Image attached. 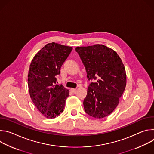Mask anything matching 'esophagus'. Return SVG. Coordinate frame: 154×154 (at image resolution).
Wrapping results in <instances>:
<instances>
[{
	"mask_svg": "<svg viewBox=\"0 0 154 154\" xmlns=\"http://www.w3.org/2000/svg\"><path fill=\"white\" fill-rule=\"evenodd\" d=\"M71 91L72 92V93H75L76 91V89L75 88H71Z\"/></svg>",
	"mask_w": 154,
	"mask_h": 154,
	"instance_id": "obj_1",
	"label": "esophagus"
}]
</instances>
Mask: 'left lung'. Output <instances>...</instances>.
Listing matches in <instances>:
<instances>
[{
	"instance_id": "obj_1",
	"label": "left lung",
	"mask_w": 154,
	"mask_h": 154,
	"mask_svg": "<svg viewBox=\"0 0 154 154\" xmlns=\"http://www.w3.org/2000/svg\"><path fill=\"white\" fill-rule=\"evenodd\" d=\"M76 52L91 82L83 100L86 113L97 119L110 115L118 106L126 86L124 64L117 53L102 45L77 47Z\"/></svg>"
}]
</instances>
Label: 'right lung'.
Returning <instances> with one entry per match:
<instances>
[{"mask_svg":"<svg viewBox=\"0 0 154 154\" xmlns=\"http://www.w3.org/2000/svg\"><path fill=\"white\" fill-rule=\"evenodd\" d=\"M72 50V47L52 42L42 48L34 57L28 74L31 99L38 110L49 119L61 113L69 91L57 84L62 64Z\"/></svg>","mask_w":154,"mask_h":154,"instance_id":"obj_1","label":"right lung"}]
</instances>
